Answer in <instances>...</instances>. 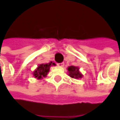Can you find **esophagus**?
<instances>
[{
    "label": "esophagus",
    "instance_id": "34e87169",
    "mask_svg": "<svg viewBox=\"0 0 120 120\" xmlns=\"http://www.w3.org/2000/svg\"><path fill=\"white\" fill-rule=\"evenodd\" d=\"M57 65H58V67H64V62L58 63V64H57Z\"/></svg>",
    "mask_w": 120,
    "mask_h": 120
}]
</instances>
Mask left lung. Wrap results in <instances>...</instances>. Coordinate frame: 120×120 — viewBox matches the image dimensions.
<instances>
[{
  "mask_svg": "<svg viewBox=\"0 0 120 120\" xmlns=\"http://www.w3.org/2000/svg\"><path fill=\"white\" fill-rule=\"evenodd\" d=\"M68 71H69V75L73 78L78 79L80 78H82V74L80 73L78 67L70 66L68 67Z\"/></svg>",
  "mask_w": 120,
  "mask_h": 120,
  "instance_id": "1",
  "label": "left lung"
}]
</instances>
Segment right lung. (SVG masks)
<instances>
[{"instance_id": "right-lung-1", "label": "right lung", "mask_w": 120, "mask_h": 120, "mask_svg": "<svg viewBox=\"0 0 120 120\" xmlns=\"http://www.w3.org/2000/svg\"><path fill=\"white\" fill-rule=\"evenodd\" d=\"M51 65H55V63L51 62L49 64H41L38 67V68L36 69V71L34 72V75L35 78H37L38 79H40L42 77L46 76L47 73L49 72L50 67Z\"/></svg>"}]
</instances>
